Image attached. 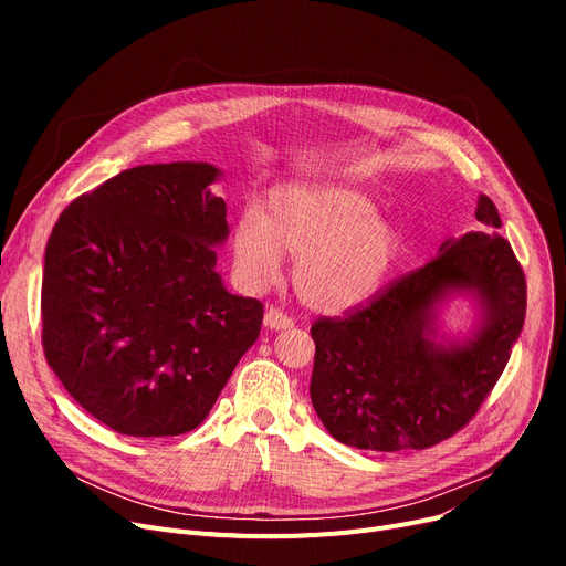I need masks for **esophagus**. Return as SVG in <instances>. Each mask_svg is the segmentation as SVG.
<instances>
[{"mask_svg":"<svg viewBox=\"0 0 566 566\" xmlns=\"http://www.w3.org/2000/svg\"><path fill=\"white\" fill-rule=\"evenodd\" d=\"M263 323H265L271 331H286V328H291V325H293V318H291L289 314H284L282 310L271 307V310L265 312Z\"/></svg>","mask_w":566,"mask_h":566,"instance_id":"34e87169","label":"esophagus"}]
</instances>
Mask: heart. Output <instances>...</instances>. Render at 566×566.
Listing matches in <instances>:
<instances>
[{
  "label": "heart",
  "instance_id": "b5f03b06",
  "mask_svg": "<svg viewBox=\"0 0 566 566\" xmlns=\"http://www.w3.org/2000/svg\"><path fill=\"white\" fill-rule=\"evenodd\" d=\"M401 233L367 192L350 186H289L265 213L250 208L233 231V259L252 286L273 282L295 256L293 286L314 310L344 312L380 291L401 256Z\"/></svg>",
  "mask_w": 566,
  "mask_h": 566
}]
</instances>
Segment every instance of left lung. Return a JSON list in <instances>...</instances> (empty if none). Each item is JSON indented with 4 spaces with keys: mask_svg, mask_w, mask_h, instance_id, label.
Listing matches in <instances>:
<instances>
[{
    "mask_svg": "<svg viewBox=\"0 0 566 566\" xmlns=\"http://www.w3.org/2000/svg\"><path fill=\"white\" fill-rule=\"evenodd\" d=\"M474 218L480 231L444 241L438 259L367 305L314 321L310 397L335 440L371 452L433 448L459 433L495 388L523 331L527 286L486 195ZM452 290L479 295L483 325L470 343L440 347L432 307Z\"/></svg>",
    "mask_w": 566,
    "mask_h": 566,
    "instance_id": "1",
    "label": "left lung"
}]
</instances>
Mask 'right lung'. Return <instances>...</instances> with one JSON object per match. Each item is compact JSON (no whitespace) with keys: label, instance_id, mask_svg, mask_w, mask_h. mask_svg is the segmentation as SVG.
<instances>
[{"label":"right lung","instance_id":"right-lung-1","mask_svg":"<svg viewBox=\"0 0 566 566\" xmlns=\"http://www.w3.org/2000/svg\"><path fill=\"white\" fill-rule=\"evenodd\" d=\"M206 163L142 165L80 195L45 248V360L122 436L197 429L256 342L263 305L216 273L227 206Z\"/></svg>","mask_w":566,"mask_h":566}]
</instances>
